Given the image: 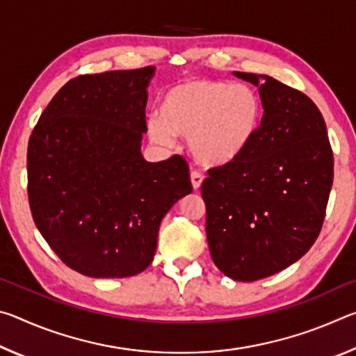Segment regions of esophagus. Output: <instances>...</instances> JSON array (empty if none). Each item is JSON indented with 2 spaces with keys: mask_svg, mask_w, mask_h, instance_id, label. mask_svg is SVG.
<instances>
[{
  "mask_svg": "<svg viewBox=\"0 0 356 356\" xmlns=\"http://www.w3.org/2000/svg\"><path fill=\"white\" fill-rule=\"evenodd\" d=\"M190 179H191V185H193V188L197 190V188H200V186H201V184H202L204 176H202V172H201V171H191V174H190Z\"/></svg>",
  "mask_w": 356,
  "mask_h": 356,
  "instance_id": "obj_1",
  "label": "esophagus"
}]
</instances>
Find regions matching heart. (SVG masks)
I'll use <instances>...</instances> for the list:
<instances>
[{"label":"heart","instance_id":"obj_1","mask_svg":"<svg viewBox=\"0 0 356 356\" xmlns=\"http://www.w3.org/2000/svg\"><path fill=\"white\" fill-rule=\"evenodd\" d=\"M262 100L248 84L188 78L163 94L160 118L147 120L155 144L186 136L190 152L206 165H221L242 152L262 119Z\"/></svg>","mask_w":356,"mask_h":356}]
</instances>
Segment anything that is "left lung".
<instances>
[{
	"label": "left lung",
	"instance_id": "obj_1",
	"mask_svg": "<svg viewBox=\"0 0 356 356\" xmlns=\"http://www.w3.org/2000/svg\"><path fill=\"white\" fill-rule=\"evenodd\" d=\"M236 75L259 86L264 116L236 159L210 168L201 193L215 265L236 281H256L314 245L333 185V150L308 95L268 75Z\"/></svg>",
	"mask_w": 356,
	"mask_h": 356
}]
</instances>
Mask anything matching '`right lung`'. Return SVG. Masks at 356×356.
I'll return each mask as SVG.
<instances>
[{
	"instance_id": "obj_1",
	"label": "right lung",
	"mask_w": 356,
	"mask_h": 356,
	"mask_svg": "<svg viewBox=\"0 0 356 356\" xmlns=\"http://www.w3.org/2000/svg\"><path fill=\"white\" fill-rule=\"evenodd\" d=\"M154 67L78 75L40 114L28 143V201L56 256L92 278H125L154 259L160 221L191 193L188 163H149L147 84Z\"/></svg>"
}]
</instances>
